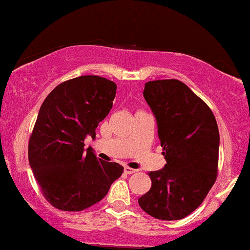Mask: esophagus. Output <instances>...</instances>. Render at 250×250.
<instances>
[{"label":"esophagus","mask_w":250,"mask_h":250,"mask_svg":"<svg viewBox=\"0 0 250 250\" xmlns=\"http://www.w3.org/2000/svg\"><path fill=\"white\" fill-rule=\"evenodd\" d=\"M125 173L127 174V175H130V174H135V173H137V170H136V169H133V168L125 167Z\"/></svg>","instance_id":"1"}]
</instances>
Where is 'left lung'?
<instances>
[{"label": "left lung", "mask_w": 250, "mask_h": 250, "mask_svg": "<svg viewBox=\"0 0 250 250\" xmlns=\"http://www.w3.org/2000/svg\"><path fill=\"white\" fill-rule=\"evenodd\" d=\"M143 96L156 117L167 165L148 173L151 188L139 205L155 219L181 220L199 207L216 181V120L207 103L179 80L149 81Z\"/></svg>", "instance_id": "8db88e82"}]
</instances>
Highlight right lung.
Returning a JSON list of instances; mask_svg holds the SVG:
<instances>
[{
    "label": "right lung",
    "mask_w": 250,
    "mask_h": 250,
    "mask_svg": "<svg viewBox=\"0 0 250 250\" xmlns=\"http://www.w3.org/2000/svg\"><path fill=\"white\" fill-rule=\"evenodd\" d=\"M116 84L96 75L60 83L45 97L28 145V159L44 199L63 211H81L100 202L123 173L116 162L97 159L87 135L108 115Z\"/></svg>",
    "instance_id": "obj_1"
}]
</instances>
